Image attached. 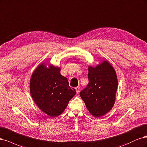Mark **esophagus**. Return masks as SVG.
I'll use <instances>...</instances> for the list:
<instances>
[{
	"label": "esophagus",
	"instance_id": "34e87169",
	"mask_svg": "<svg viewBox=\"0 0 147 147\" xmlns=\"http://www.w3.org/2000/svg\"><path fill=\"white\" fill-rule=\"evenodd\" d=\"M75 89H76V91L77 93L79 92V91H80V87H76L75 88Z\"/></svg>",
	"mask_w": 147,
	"mask_h": 147
}]
</instances>
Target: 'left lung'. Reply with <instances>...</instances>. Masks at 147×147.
Instances as JSON below:
<instances>
[{"label": "left lung", "mask_w": 147, "mask_h": 147, "mask_svg": "<svg viewBox=\"0 0 147 147\" xmlns=\"http://www.w3.org/2000/svg\"><path fill=\"white\" fill-rule=\"evenodd\" d=\"M88 84L80 92L91 114L100 117L109 112L114 105L118 80L115 69L107 61L95 68L88 67Z\"/></svg>", "instance_id": "1"}]
</instances>
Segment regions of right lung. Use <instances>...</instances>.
Returning <instances> with one entry per match:
<instances>
[{
    "label": "right lung",
    "instance_id": "1",
    "mask_svg": "<svg viewBox=\"0 0 147 147\" xmlns=\"http://www.w3.org/2000/svg\"><path fill=\"white\" fill-rule=\"evenodd\" d=\"M60 68L40 64L33 73L30 92L40 109L52 117L60 115L75 94L74 88L69 86L68 79L60 73Z\"/></svg>",
    "mask_w": 147,
    "mask_h": 147
}]
</instances>
